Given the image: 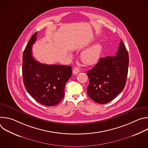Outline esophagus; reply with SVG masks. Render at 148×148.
Listing matches in <instances>:
<instances>
[{
  "label": "esophagus",
  "mask_w": 148,
  "mask_h": 148,
  "mask_svg": "<svg viewBox=\"0 0 148 148\" xmlns=\"http://www.w3.org/2000/svg\"><path fill=\"white\" fill-rule=\"evenodd\" d=\"M79 72V69L78 67H75V68L73 69V74H74V75L78 74Z\"/></svg>",
  "instance_id": "1"
}]
</instances>
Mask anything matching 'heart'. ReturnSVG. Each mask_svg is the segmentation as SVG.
<instances>
[{
    "instance_id": "1",
    "label": "heart",
    "mask_w": 148,
    "mask_h": 148,
    "mask_svg": "<svg viewBox=\"0 0 148 148\" xmlns=\"http://www.w3.org/2000/svg\"><path fill=\"white\" fill-rule=\"evenodd\" d=\"M102 49V45L99 43H96L83 51L81 54V58L82 62L88 65L94 64L98 60Z\"/></svg>"
}]
</instances>
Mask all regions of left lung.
<instances>
[{
  "instance_id": "1",
  "label": "left lung",
  "mask_w": 148,
  "mask_h": 148,
  "mask_svg": "<svg viewBox=\"0 0 148 148\" xmlns=\"http://www.w3.org/2000/svg\"><path fill=\"white\" fill-rule=\"evenodd\" d=\"M128 66V53L121 39L115 56L100 58L87 71L90 81L87 91L90 98L101 104L114 99L125 86Z\"/></svg>"
}]
</instances>
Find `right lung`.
<instances>
[{
	"mask_svg": "<svg viewBox=\"0 0 148 148\" xmlns=\"http://www.w3.org/2000/svg\"><path fill=\"white\" fill-rule=\"evenodd\" d=\"M37 33L31 37L23 54L22 74L28 93L38 102L54 106L64 98L66 84L71 76V67L41 64L32 57V46Z\"/></svg>",
	"mask_w": 148,
	"mask_h": 148,
	"instance_id": "1",
	"label": "right lung"
}]
</instances>
